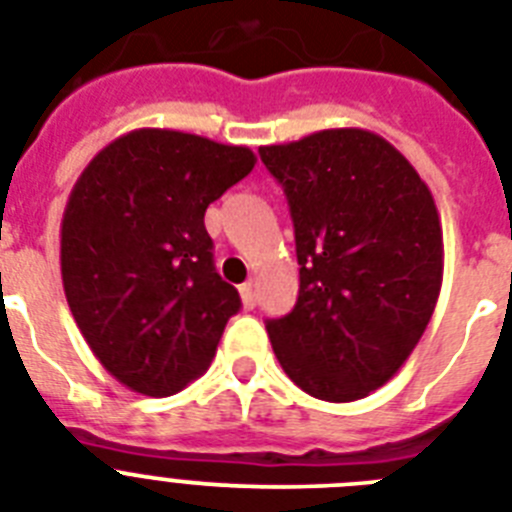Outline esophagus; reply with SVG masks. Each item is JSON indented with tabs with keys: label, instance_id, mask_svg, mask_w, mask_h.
I'll use <instances>...</instances> for the list:
<instances>
[{
	"label": "esophagus",
	"instance_id": "34e87169",
	"mask_svg": "<svg viewBox=\"0 0 512 512\" xmlns=\"http://www.w3.org/2000/svg\"><path fill=\"white\" fill-rule=\"evenodd\" d=\"M239 294H242V304L247 309H252L257 304V294H255V283L249 281V283H244L242 289H239Z\"/></svg>",
	"mask_w": 512,
	"mask_h": 512
}]
</instances>
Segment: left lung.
<instances>
[{"mask_svg": "<svg viewBox=\"0 0 512 512\" xmlns=\"http://www.w3.org/2000/svg\"><path fill=\"white\" fill-rule=\"evenodd\" d=\"M260 158L289 200L299 299L268 336L320 401H359L403 367L442 286V226L422 176L385 137L320 130Z\"/></svg>", "mask_w": 512, "mask_h": 512, "instance_id": "left-lung-1", "label": "left lung"}]
</instances>
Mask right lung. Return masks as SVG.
Instances as JSON below:
<instances>
[{
	"mask_svg": "<svg viewBox=\"0 0 512 512\" xmlns=\"http://www.w3.org/2000/svg\"><path fill=\"white\" fill-rule=\"evenodd\" d=\"M255 153L176 130H132L77 176L62 216V283L106 372L174 395L203 375L242 299L213 265L205 210Z\"/></svg>",
	"mask_w": 512,
	"mask_h": 512,
	"instance_id": "add662e5",
	"label": "right lung"
}]
</instances>
